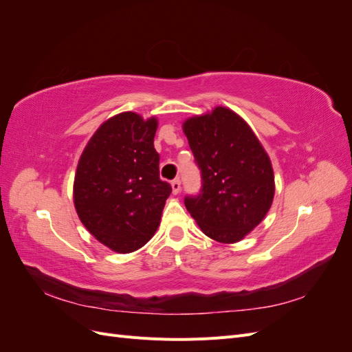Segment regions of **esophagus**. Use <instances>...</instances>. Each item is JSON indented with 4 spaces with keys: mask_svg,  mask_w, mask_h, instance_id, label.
I'll use <instances>...</instances> for the list:
<instances>
[{
    "mask_svg": "<svg viewBox=\"0 0 352 352\" xmlns=\"http://www.w3.org/2000/svg\"><path fill=\"white\" fill-rule=\"evenodd\" d=\"M172 190H173L175 195L180 192V180L179 179H175L172 182Z\"/></svg>",
    "mask_w": 352,
    "mask_h": 352,
    "instance_id": "34e87169",
    "label": "esophagus"
}]
</instances>
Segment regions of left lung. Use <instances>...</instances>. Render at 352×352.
<instances>
[{
	"label": "left lung",
	"mask_w": 352,
	"mask_h": 352,
	"mask_svg": "<svg viewBox=\"0 0 352 352\" xmlns=\"http://www.w3.org/2000/svg\"><path fill=\"white\" fill-rule=\"evenodd\" d=\"M202 188L185 206L201 230L221 243H235L258 226L272 207V162L248 123L228 107L194 116L182 124Z\"/></svg>",
	"instance_id": "obj_1"
}]
</instances>
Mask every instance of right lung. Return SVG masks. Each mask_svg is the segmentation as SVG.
<instances>
[{
    "label": "right lung",
    "mask_w": 352,
    "mask_h": 352,
    "mask_svg": "<svg viewBox=\"0 0 352 352\" xmlns=\"http://www.w3.org/2000/svg\"><path fill=\"white\" fill-rule=\"evenodd\" d=\"M158 122L124 111L105 120L79 158L73 184L78 216L110 250H140L155 233L172 186L160 179Z\"/></svg>",
    "instance_id": "1"
}]
</instances>
